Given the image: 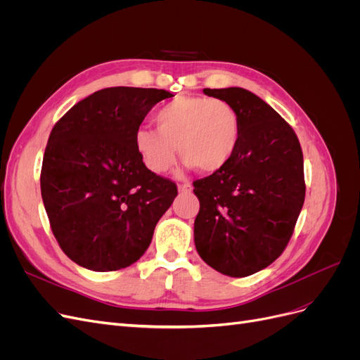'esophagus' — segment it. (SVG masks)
Here are the masks:
<instances>
[{
  "mask_svg": "<svg viewBox=\"0 0 360 360\" xmlns=\"http://www.w3.org/2000/svg\"><path fill=\"white\" fill-rule=\"evenodd\" d=\"M191 191H192L191 183H181V184H179V192L180 193H188Z\"/></svg>",
  "mask_w": 360,
  "mask_h": 360,
  "instance_id": "obj_1",
  "label": "esophagus"
}]
</instances>
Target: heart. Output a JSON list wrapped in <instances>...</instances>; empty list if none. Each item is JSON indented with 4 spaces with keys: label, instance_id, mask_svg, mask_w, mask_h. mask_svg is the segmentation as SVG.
I'll list each match as a JSON object with an SVG mask.
<instances>
[{
    "label": "heart",
    "instance_id": "b5f03b06",
    "mask_svg": "<svg viewBox=\"0 0 360 360\" xmlns=\"http://www.w3.org/2000/svg\"><path fill=\"white\" fill-rule=\"evenodd\" d=\"M158 129L139 127L134 143L146 168L167 172L177 159V147L188 167L212 174L234 156L240 141V117L222 99L180 96L156 114Z\"/></svg>",
    "mask_w": 360,
    "mask_h": 360
}]
</instances>
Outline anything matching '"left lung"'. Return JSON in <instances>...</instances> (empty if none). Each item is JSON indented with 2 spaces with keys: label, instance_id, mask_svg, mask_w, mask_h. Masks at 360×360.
I'll use <instances>...</instances> for the list:
<instances>
[{
  "label": "left lung",
  "instance_id": "8db88e82",
  "mask_svg": "<svg viewBox=\"0 0 360 360\" xmlns=\"http://www.w3.org/2000/svg\"><path fill=\"white\" fill-rule=\"evenodd\" d=\"M202 91L236 108L240 141L222 169L193 181L195 248L219 274L243 278L270 266L290 242L304 201L303 155L291 126L254 93Z\"/></svg>",
  "mask_w": 360,
  "mask_h": 360
}]
</instances>
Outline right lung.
<instances>
[{"mask_svg": "<svg viewBox=\"0 0 360 360\" xmlns=\"http://www.w3.org/2000/svg\"><path fill=\"white\" fill-rule=\"evenodd\" d=\"M172 94L112 86L85 97L53 126L43 156L41 198L63 252L93 271L134 264L177 197L176 183L146 168L134 136Z\"/></svg>", "mask_w": 360, "mask_h": 360, "instance_id": "right-lung-1", "label": "right lung"}]
</instances>
